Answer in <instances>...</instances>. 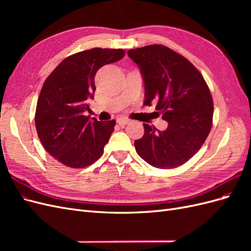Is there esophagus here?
<instances>
[{
	"label": "esophagus",
	"mask_w": 251,
	"mask_h": 251,
	"mask_svg": "<svg viewBox=\"0 0 251 251\" xmlns=\"http://www.w3.org/2000/svg\"><path fill=\"white\" fill-rule=\"evenodd\" d=\"M130 119L128 118H126V117H119L117 118V124L120 125V126H125V125H127L128 123H130Z\"/></svg>",
	"instance_id": "34e87169"
}]
</instances>
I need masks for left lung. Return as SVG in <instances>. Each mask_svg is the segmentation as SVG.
<instances>
[{"mask_svg": "<svg viewBox=\"0 0 251 251\" xmlns=\"http://www.w3.org/2000/svg\"><path fill=\"white\" fill-rule=\"evenodd\" d=\"M127 55L140 68L143 104L156 101L169 124L164 131L143 124L136 151L154 168H178L201 149L211 130L214 101L207 83L188 59L162 45L131 49Z\"/></svg>", "mask_w": 251, "mask_h": 251, "instance_id": "8db88e82", "label": "left lung"}]
</instances>
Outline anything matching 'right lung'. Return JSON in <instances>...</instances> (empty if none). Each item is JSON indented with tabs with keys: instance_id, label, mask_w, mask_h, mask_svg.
I'll return each mask as SVG.
<instances>
[{
	"instance_id": "1",
	"label": "right lung",
	"mask_w": 251,
	"mask_h": 251,
	"mask_svg": "<svg viewBox=\"0 0 251 251\" xmlns=\"http://www.w3.org/2000/svg\"><path fill=\"white\" fill-rule=\"evenodd\" d=\"M123 49L93 48L60 63L45 80L36 103L35 127L44 149L68 168L83 169L100 158L115 120L83 115L94 98L95 74L125 56Z\"/></svg>"
}]
</instances>
